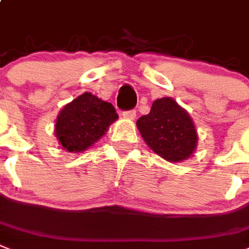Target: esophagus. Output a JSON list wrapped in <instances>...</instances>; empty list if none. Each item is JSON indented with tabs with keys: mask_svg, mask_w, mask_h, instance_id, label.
Wrapping results in <instances>:
<instances>
[{
	"mask_svg": "<svg viewBox=\"0 0 249 249\" xmlns=\"http://www.w3.org/2000/svg\"><path fill=\"white\" fill-rule=\"evenodd\" d=\"M123 116H124L125 119H130V120H133V119H135V116H137V111L135 110H126L123 112Z\"/></svg>",
	"mask_w": 249,
	"mask_h": 249,
	"instance_id": "esophagus-1",
	"label": "esophagus"
}]
</instances>
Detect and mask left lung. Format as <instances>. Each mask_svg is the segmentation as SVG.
Instances as JSON below:
<instances>
[{
    "instance_id": "obj_1",
    "label": "left lung",
    "mask_w": 249,
    "mask_h": 249,
    "mask_svg": "<svg viewBox=\"0 0 249 249\" xmlns=\"http://www.w3.org/2000/svg\"><path fill=\"white\" fill-rule=\"evenodd\" d=\"M137 126L149 148L170 162L188 159L197 145L191 116L169 97L155 101L149 114L138 119Z\"/></svg>"
}]
</instances>
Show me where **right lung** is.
<instances>
[{"label": "right lung", "instance_id": "1", "mask_svg": "<svg viewBox=\"0 0 249 249\" xmlns=\"http://www.w3.org/2000/svg\"><path fill=\"white\" fill-rule=\"evenodd\" d=\"M118 114L110 102L83 93L66 105L56 120V137L69 152H83L106 133Z\"/></svg>", "mask_w": 249, "mask_h": 249}]
</instances>
